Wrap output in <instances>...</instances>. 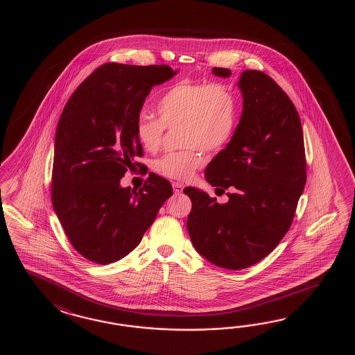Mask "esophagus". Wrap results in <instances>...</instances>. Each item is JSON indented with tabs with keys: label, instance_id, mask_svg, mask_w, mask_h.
Instances as JSON below:
<instances>
[{
	"label": "esophagus",
	"instance_id": "esophagus-1",
	"mask_svg": "<svg viewBox=\"0 0 355 355\" xmlns=\"http://www.w3.org/2000/svg\"><path fill=\"white\" fill-rule=\"evenodd\" d=\"M173 189H174L175 194H180L181 191H182V189H184V185H182L181 182L174 181V182H173Z\"/></svg>",
	"mask_w": 355,
	"mask_h": 355
}]
</instances>
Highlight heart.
<instances>
[{
    "instance_id": "1",
    "label": "heart",
    "mask_w": 355,
    "mask_h": 355,
    "mask_svg": "<svg viewBox=\"0 0 355 355\" xmlns=\"http://www.w3.org/2000/svg\"><path fill=\"white\" fill-rule=\"evenodd\" d=\"M157 113L159 119L138 114L135 135L146 151L156 152L165 128L182 125L181 146L188 148L167 153L153 164L157 174L173 180H188L203 166L200 150L220 151L234 136L237 121L234 95L222 83H176L159 98Z\"/></svg>"
}]
</instances>
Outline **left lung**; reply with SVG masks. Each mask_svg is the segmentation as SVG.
<instances>
[{"label":"left lung","instance_id":"left-lung-1","mask_svg":"<svg viewBox=\"0 0 355 355\" xmlns=\"http://www.w3.org/2000/svg\"><path fill=\"white\" fill-rule=\"evenodd\" d=\"M230 77L228 68H213ZM242 115L226 148L205 168V180L228 202L217 203L199 189L191 200L189 236L196 251L219 268L241 270L278 246L295 217L306 185L301 119L292 100L272 77L246 69L239 80Z\"/></svg>","mask_w":355,"mask_h":355}]
</instances>
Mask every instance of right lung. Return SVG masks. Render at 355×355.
Here are the masks:
<instances>
[{
  "mask_svg": "<svg viewBox=\"0 0 355 355\" xmlns=\"http://www.w3.org/2000/svg\"><path fill=\"white\" fill-rule=\"evenodd\" d=\"M176 73L166 64L105 63L76 89L60 114L52 203L72 246L96 264L136 249L173 196L170 181L159 175L150 173L138 191L121 188V179L144 155L135 125L144 100Z\"/></svg>",
  "mask_w": 355,
  "mask_h": 355,
  "instance_id": "right-lung-1",
  "label": "right lung"
}]
</instances>
